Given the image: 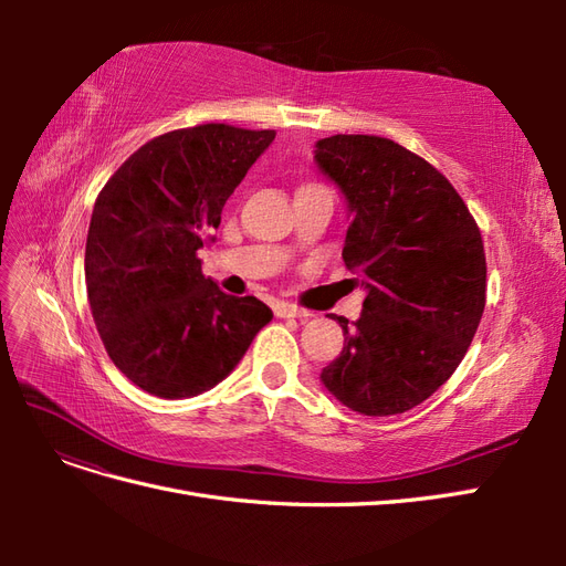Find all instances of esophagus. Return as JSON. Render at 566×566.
Wrapping results in <instances>:
<instances>
[{
  "label": "esophagus",
  "instance_id": "1",
  "mask_svg": "<svg viewBox=\"0 0 566 566\" xmlns=\"http://www.w3.org/2000/svg\"><path fill=\"white\" fill-rule=\"evenodd\" d=\"M276 316L279 318H300V321H306L312 314L306 310H300V306L295 304H279L276 306Z\"/></svg>",
  "mask_w": 566,
  "mask_h": 566
}]
</instances>
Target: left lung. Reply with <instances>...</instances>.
Segmentation results:
<instances>
[{
  "label": "left lung",
  "instance_id": "8db88e82",
  "mask_svg": "<svg viewBox=\"0 0 566 566\" xmlns=\"http://www.w3.org/2000/svg\"><path fill=\"white\" fill-rule=\"evenodd\" d=\"M314 148L347 202L342 260L366 290L356 323L331 314L345 347L321 382L356 413L397 416L451 378L479 328L482 233L449 179L403 146L337 134Z\"/></svg>",
  "mask_w": 566,
  "mask_h": 566
}]
</instances>
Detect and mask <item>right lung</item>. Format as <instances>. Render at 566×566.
I'll return each instance as SVG.
<instances>
[{"instance_id": "right-lung-1", "label": "right lung", "mask_w": 566, "mask_h": 566, "mask_svg": "<svg viewBox=\"0 0 566 566\" xmlns=\"http://www.w3.org/2000/svg\"><path fill=\"white\" fill-rule=\"evenodd\" d=\"M276 132L200 125L158 136L94 202L84 279L113 364L144 391L188 399L241 364L273 318L256 297L221 293L198 250Z\"/></svg>"}]
</instances>
